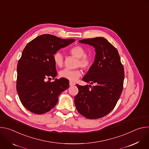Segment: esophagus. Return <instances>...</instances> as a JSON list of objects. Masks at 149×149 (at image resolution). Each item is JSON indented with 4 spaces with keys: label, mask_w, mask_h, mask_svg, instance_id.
Instances as JSON below:
<instances>
[{
    "label": "esophagus",
    "mask_w": 149,
    "mask_h": 149,
    "mask_svg": "<svg viewBox=\"0 0 149 149\" xmlns=\"http://www.w3.org/2000/svg\"><path fill=\"white\" fill-rule=\"evenodd\" d=\"M75 84L74 82H72L71 81L70 82V86H75Z\"/></svg>",
    "instance_id": "34e87169"
}]
</instances>
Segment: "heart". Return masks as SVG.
<instances>
[{"label": "heart", "mask_w": 149, "mask_h": 149, "mask_svg": "<svg viewBox=\"0 0 149 149\" xmlns=\"http://www.w3.org/2000/svg\"><path fill=\"white\" fill-rule=\"evenodd\" d=\"M69 52L74 56L78 58L76 66L80 67L85 70L89 68L92 63L91 58L86 55V51L83 47L79 45H76L72 47ZM53 59L55 64L59 67H62L64 62L63 54L59 52H56L53 55ZM82 72L79 69L74 70L69 69H63L59 72V76L61 78H65L70 81H75L81 75Z\"/></svg>", "instance_id": "b5f03b06"}]
</instances>
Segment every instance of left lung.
Returning <instances> with one entry per match:
<instances>
[{
  "mask_svg": "<svg viewBox=\"0 0 149 149\" xmlns=\"http://www.w3.org/2000/svg\"><path fill=\"white\" fill-rule=\"evenodd\" d=\"M95 48V60L82 80L94 86L77 84L74 98L77 111L88 119H97L110 113L121 95L124 78V67L117 49L104 38L79 40Z\"/></svg>",
  "mask_w": 149,
  "mask_h": 149,
  "instance_id": "8db88e82",
  "label": "left lung"
}]
</instances>
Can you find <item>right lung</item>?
I'll return each mask as SVG.
<instances>
[{
  "label": "right lung",
  "mask_w": 149,
  "mask_h": 149,
  "mask_svg": "<svg viewBox=\"0 0 149 149\" xmlns=\"http://www.w3.org/2000/svg\"><path fill=\"white\" fill-rule=\"evenodd\" d=\"M44 34L26 45L17 66L16 90L19 99L29 111L42 114L53 109L59 94L69 87V81L61 78L47 81L57 75L54 54L74 42Z\"/></svg>",
  "instance_id": "obj_1"
}]
</instances>
